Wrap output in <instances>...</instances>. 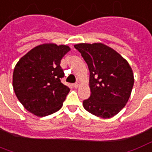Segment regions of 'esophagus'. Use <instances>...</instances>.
I'll list each match as a JSON object with an SVG mask.
<instances>
[{
  "label": "esophagus",
  "instance_id": "obj_1",
  "mask_svg": "<svg viewBox=\"0 0 152 152\" xmlns=\"http://www.w3.org/2000/svg\"><path fill=\"white\" fill-rule=\"evenodd\" d=\"M80 85V83L79 82V81H77V82H76L75 84H74V88H77Z\"/></svg>",
  "mask_w": 152,
  "mask_h": 152
}]
</instances>
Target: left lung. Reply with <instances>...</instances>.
<instances>
[{
    "label": "left lung",
    "mask_w": 152,
    "mask_h": 152,
    "mask_svg": "<svg viewBox=\"0 0 152 152\" xmlns=\"http://www.w3.org/2000/svg\"><path fill=\"white\" fill-rule=\"evenodd\" d=\"M74 47L88 64L91 96L83 101L86 111L98 117H113L129 99L134 84L132 68L124 58L101 43Z\"/></svg>",
    "instance_id": "8db88e82"
}]
</instances>
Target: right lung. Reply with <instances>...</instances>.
<instances>
[{"label": "right lung", "instance_id": "add662e5", "mask_svg": "<svg viewBox=\"0 0 152 152\" xmlns=\"http://www.w3.org/2000/svg\"><path fill=\"white\" fill-rule=\"evenodd\" d=\"M70 51L67 45H38L20 59L12 75L17 99L26 110L46 116L60 110L69 88L61 83L64 76L61 61Z\"/></svg>", "mask_w": 152, "mask_h": 152}]
</instances>
